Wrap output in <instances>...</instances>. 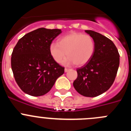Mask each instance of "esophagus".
<instances>
[{
	"label": "esophagus",
	"instance_id": "1",
	"mask_svg": "<svg viewBox=\"0 0 131 131\" xmlns=\"http://www.w3.org/2000/svg\"><path fill=\"white\" fill-rule=\"evenodd\" d=\"M69 70V69H68V68H65V69H64L65 72H68Z\"/></svg>",
	"mask_w": 131,
	"mask_h": 131
}]
</instances>
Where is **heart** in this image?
I'll list each match as a JSON object with an SVG mask.
<instances>
[{"instance_id": "b5f03b06", "label": "heart", "mask_w": 131, "mask_h": 131, "mask_svg": "<svg viewBox=\"0 0 131 131\" xmlns=\"http://www.w3.org/2000/svg\"><path fill=\"white\" fill-rule=\"evenodd\" d=\"M95 42L89 35L81 33H71L60 37L58 42L50 45L49 52L53 60L60 63L68 56L63 63H75L81 66L91 60L95 52Z\"/></svg>"}]
</instances>
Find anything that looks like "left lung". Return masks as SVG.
I'll list each match as a JSON object with an SVG mask.
<instances>
[{
	"label": "left lung",
	"mask_w": 131,
	"mask_h": 131,
	"mask_svg": "<svg viewBox=\"0 0 131 131\" xmlns=\"http://www.w3.org/2000/svg\"><path fill=\"white\" fill-rule=\"evenodd\" d=\"M85 32L93 38L95 52L88 63L77 68L73 86L81 95L95 97L107 91L114 82L119 66V54L110 39L92 30Z\"/></svg>",
	"instance_id": "obj_1"
}]
</instances>
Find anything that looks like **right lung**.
<instances>
[{"instance_id":"add662e5","label":"right lung","mask_w":131,"mask_h":131,"mask_svg":"<svg viewBox=\"0 0 131 131\" xmlns=\"http://www.w3.org/2000/svg\"><path fill=\"white\" fill-rule=\"evenodd\" d=\"M62 33L58 29L39 28L27 33L13 50L11 66L16 83L25 93L42 96L50 91L64 68L53 60L50 45Z\"/></svg>"}]
</instances>
